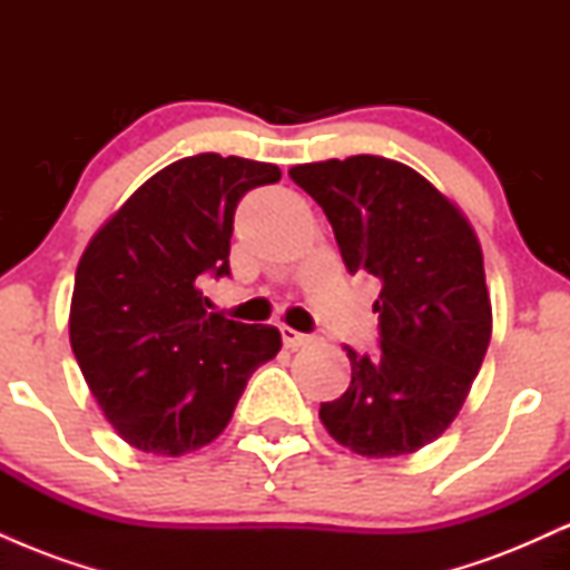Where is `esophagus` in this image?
I'll use <instances>...</instances> for the list:
<instances>
[{
  "label": "esophagus",
  "instance_id": "obj_1",
  "mask_svg": "<svg viewBox=\"0 0 570 570\" xmlns=\"http://www.w3.org/2000/svg\"><path fill=\"white\" fill-rule=\"evenodd\" d=\"M281 337H284V343L289 345V348H303V345L316 340L313 335H305V332L292 330V326H281Z\"/></svg>",
  "mask_w": 570,
  "mask_h": 570
}]
</instances>
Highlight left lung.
<instances>
[{
    "instance_id": "left-lung-1",
    "label": "left lung",
    "mask_w": 570,
    "mask_h": 570,
    "mask_svg": "<svg viewBox=\"0 0 570 570\" xmlns=\"http://www.w3.org/2000/svg\"><path fill=\"white\" fill-rule=\"evenodd\" d=\"M289 176L324 208L345 271L381 281L377 351L345 345L351 385L318 415L358 455L415 453L455 421L490 343L476 235L421 174L377 155L307 163Z\"/></svg>"
}]
</instances>
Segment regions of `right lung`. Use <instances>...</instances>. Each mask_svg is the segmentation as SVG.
I'll return each mask as SVG.
<instances>
[{
  "instance_id": "right-lung-1",
  "label": "right lung",
  "mask_w": 570,
  "mask_h": 570,
  "mask_svg": "<svg viewBox=\"0 0 570 570\" xmlns=\"http://www.w3.org/2000/svg\"><path fill=\"white\" fill-rule=\"evenodd\" d=\"M278 166L206 153L176 160L85 248L69 337L90 394L128 444L198 450L225 431L248 377L281 351L271 324L208 313L200 284L230 276L235 208Z\"/></svg>"
}]
</instances>
